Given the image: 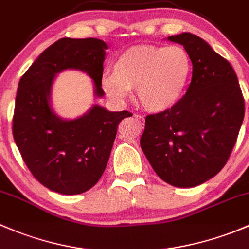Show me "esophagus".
<instances>
[{"mask_svg":"<svg viewBox=\"0 0 249 249\" xmlns=\"http://www.w3.org/2000/svg\"><path fill=\"white\" fill-rule=\"evenodd\" d=\"M135 119L138 120V121H140L142 124V122H145V117L143 116H140V115H135Z\"/></svg>","mask_w":249,"mask_h":249,"instance_id":"esophagus-1","label":"esophagus"}]
</instances>
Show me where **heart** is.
I'll use <instances>...</instances> for the list:
<instances>
[{"instance_id":"b5f03b06","label":"heart","mask_w":249,"mask_h":249,"mask_svg":"<svg viewBox=\"0 0 249 249\" xmlns=\"http://www.w3.org/2000/svg\"><path fill=\"white\" fill-rule=\"evenodd\" d=\"M192 76V60L180 45H138L125 50L114 65V74L103 76L109 97L124 102L130 89L145 110L162 112L180 102Z\"/></svg>"}]
</instances>
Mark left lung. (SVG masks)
Returning <instances> with one entry per match:
<instances>
[{
	"mask_svg": "<svg viewBox=\"0 0 249 249\" xmlns=\"http://www.w3.org/2000/svg\"><path fill=\"white\" fill-rule=\"evenodd\" d=\"M193 65L192 81L176 106L145 120L140 146L166 183L199 186L222 170L236 142L245 101L231 65L192 33L170 36Z\"/></svg>",
	"mask_w": 249,
	"mask_h": 249,
	"instance_id": "1",
	"label": "left lung"
}]
</instances>
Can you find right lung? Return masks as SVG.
Listing matches in <instances>:
<instances>
[{
    "instance_id": "right-lung-1",
    "label": "right lung",
    "mask_w": 249,
    "mask_h": 249,
    "mask_svg": "<svg viewBox=\"0 0 249 249\" xmlns=\"http://www.w3.org/2000/svg\"><path fill=\"white\" fill-rule=\"evenodd\" d=\"M106 42L97 38H61L45 49L19 81L13 117V137L32 175L56 193L74 196L89 191L103 175L117 125L128 111H107L94 104L86 114L65 120L50 103L56 74L78 69L102 89Z\"/></svg>"
}]
</instances>
